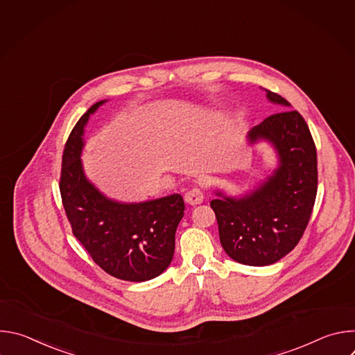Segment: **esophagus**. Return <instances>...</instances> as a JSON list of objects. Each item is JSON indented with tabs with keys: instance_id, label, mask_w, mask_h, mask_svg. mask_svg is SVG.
Masks as SVG:
<instances>
[{
	"instance_id": "1",
	"label": "esophagus",
	"mask_w": 355,
	"mask_h": 355,
	"mask_svg": "<svg viewBox=\"0 0 355 355\" xmlns=\"http://www.w3.org/2000/svg\"><path fill=\"white\" fill-rule=\"evenodd\" d=\"M185 200H187V204H189V205L200 204V202L204 200V191H202V188H199V187L191 188L185 193Z\"/></svg>"
}]
</instances>
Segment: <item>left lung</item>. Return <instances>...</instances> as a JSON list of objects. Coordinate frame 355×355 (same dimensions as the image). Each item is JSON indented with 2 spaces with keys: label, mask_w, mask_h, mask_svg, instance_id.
I'll return each instance as SVG.
<instances>
[{
  "label": "left lung",
  "mask_w": 355,
  "mask_h": 355,
  "mask_svg": "<svg viewBox=\"0 0 355 355\" xmlns=\"http://www.w3.org/2000/svg\"><path fill=\"white\" fill-rule=\"evenodd\" d=\"M270 101L289 107L281 95L266 89ZM266 139L274 144L279 167L256 191L243 198L216 192L215 212L219 239L234 261L263 267L286 256L309 223L318 193V153L309 126L297 111L270 115L248 133L251 143Z\"/></svg>",
  "instance_id": "left-lung-1"
}]
</instances>
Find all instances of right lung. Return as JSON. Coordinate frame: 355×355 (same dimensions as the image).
Returning <instances> with one entry per match:
<instances>
[{"label":"right lung","mask_w":355,"mask_h":355,"mask_svg":"<svg viewBox=\"0 0 355 355\" xmlns=\"http://www.w3.org/2000/svg\"><path fill=\"white\" fill-rule=\"evenodd\" d=\"M94 104L73 128L63 150L60 195L73 234L107 274L130 282L159 277L171 263L185 205L180 193L141 204H119L101 193L81 166L84 126Z\"/></svg>","instance_id":"right-lung-1"}]
</instances>
